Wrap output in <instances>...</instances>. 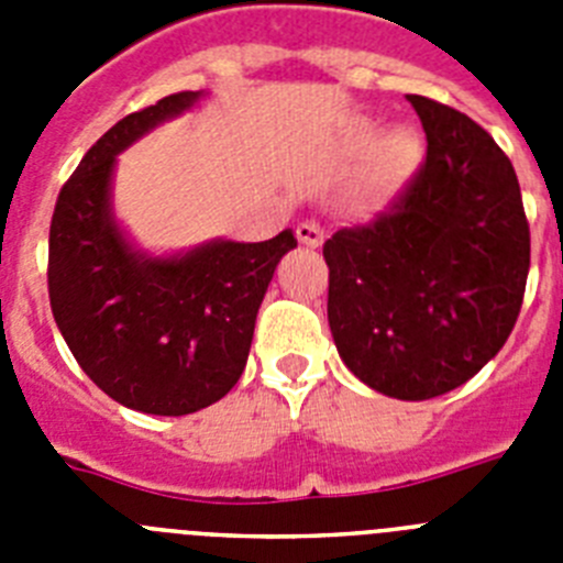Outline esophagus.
Wrapping results in <instances>:
<instances>
[{"instance_id": "obj_1", "label": "esophagus", "mask_w": 563, "mask_h": 563, "mask_svg": "<svg viewBox=\"0 0 563 563\" xmlns=\"http://www.w3.org/2000/svg\"><path fill=\"white\" fill-rule=\"evenodd\" d=\"M296 236H298V242L307 247H318L321 242H324V231H321V225H318V222H301V225L296 228Z\"/></svg>"}]
</instances>
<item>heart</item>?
Masks as SVG:
<instances>
[{
  "instance_id": "obj_1",
  "label": "heart",
  "mask_w": 563,
  "mask_h": 563,
  "mask_svg": "<svg viewBox=\"0 0 563 563\" xmlns=\"http://www.w3.org/2000/svg\"><path fill=\"white\" fill-rule=\"evenodd\" d=\"M422 143L411 129H395V132L383 141V163H386V172L395 177L402 174L406 168L415 166L420 161Z\"/></svg>"
}]
</instances>
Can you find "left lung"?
I'll return each mask as SVG.
<instances>
[{"mask_svg": "<svg viewBox=\"0 0 563 563\" xmlns=\"http://www.w3.org/2000/svg\"><path fill=\"white\" fill-rule=\"evenodd\" d=\"M426 163L389 213L327 239L332 341L397 400L456 389L505 346L525 298L530 228L516 172L467 114L409 96Z\"/></svg>", "mask_w": 563, "mask_h": 563, "instance_id": "obj_1", "label": "left lung"}]
</instances>
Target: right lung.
<instances>
[{
	"instance_id": "obj_1",
	"label": "right lung",
	"mask_w": 563,
	"mask_h": 563,
	"mask_svg": "<svg viewBox=\"0 0 563 563\" xmlns=\"http://www.w3.org/2000/svg\"><path fill=\"white\" fill-rule=\"evenodd\" d=\"M208 89L126 114L62 188L49 225V307L78 366L112 400L183 417L222 400L251 352L276 265L298 245L208 239L188 251H143L114 213L118 154L200 107Z\"/></svg>"
}]
</instances>
